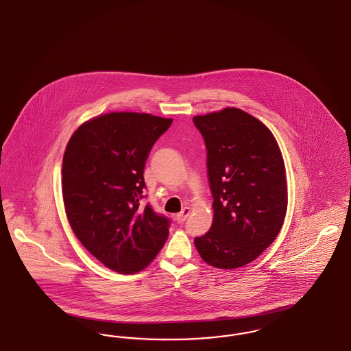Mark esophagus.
Returning <instances> with one entry per match:
<instances>
[{
  "instance_id": "1",
  "label": "esophagus",
  "mask_w": 351,
  "mask_h": 351,
  "mask_svg": "<svg viewBox=\"0 0 351 351\" xmlns=\"http://www.w3.org/2000/svg\"><path fill=\"white\" fill-rule=\"evenodd\" d=\"M189 213H191V208H188V206H185L183 210L180 212V213H178L175 217H173V219L176 221V222H179V223H182V222H184L185 221V218L188 217L189 216Z\"/></svg>"
}]
</instances>
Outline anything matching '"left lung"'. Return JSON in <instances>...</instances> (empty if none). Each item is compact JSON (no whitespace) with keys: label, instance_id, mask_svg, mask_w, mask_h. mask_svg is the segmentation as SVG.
I'll return each mask as SVG.
<instances>
[{"label":"left lung","instance_id":"8db88e82","mask_svg":"<svg viewBox=\"0 0 351 351\" xmlns=\"http://www.w3.org/2000/svg\"><path fill=\"white\" fill-rule=\"evenodd\" d=\"M208 150L213 222L195 246L209 266L249 265L275 241L287 213V175L267 126L238 108L195 116Z\"/></svg>","mask_w":351,"mask_h":351}]
</instances>
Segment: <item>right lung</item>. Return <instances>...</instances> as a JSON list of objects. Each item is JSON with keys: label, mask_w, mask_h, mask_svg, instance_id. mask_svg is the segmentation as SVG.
Instances as JSON below:
<instances>
[{"label": "right lung", "mask_w": 351, "mask_h": 351, "mask_svg": "<svg viewBox=\"0 0 351 351\" xmlns=\"http://www.w3.org/2000/svg\"><path fill=\"white\" fill-rule=\"evenodd\" d=\"M171 123L113 112L85 121L68 141L62 168L68 222L84 247L118 274L147 267L167 241V218L141 199L149 152Z\"/></svg>", "instance_id": "right-lung-1"}]
</instances>
